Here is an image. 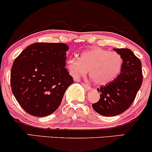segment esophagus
<instances>
[{
  "instance_id": "obj_1",
  "label": "esophagus",
  "mask_w": 152,
  "mask_h": 152,
  "mask_svg": "<svg viewBox=\"0 0 152 152\" xmlns=\"http://www.w3.org/2000/svg\"><path fill=\"white\" fill-rule=\"evenodd\" d=\"M81 85H82V86H83V87H85V88H86L87 90H91V87L90 86H88V85L86 84V83H82Z\"/></svg>"
}]
</instances>
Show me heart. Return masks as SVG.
Here are the masks:
<instances>
[{"instance_id":"b5f03b06","label":"heart","mask_w":152,"mask_h":152,"mask_svg":"<svg viewBox=\"0 0 152 152\" xmlns=\"http://www.w3.org/2000/svg\"><path fill=\"white\" fill-rule=\"evenodd\" d=\"M123 66V58L116 52H110L103 48H96L83 52L78 58L68 61V68L71 75L78 78L89 76L94 83L105 85L117 77Z\"/></svg>"}]
</instances>
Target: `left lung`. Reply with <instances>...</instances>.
I'll use <instances>...</instances> for the list:
<instances>
[{
  "mask_svg": "<svg viewBox=\"0 0 152 152\" xmlns=\"http://www.w3.org/2000/svg\"><path fill=\"white\" fill-rule=\"evenodd\" d=\"M123 58V66L117 77L97 88L99 102L92 104L94 111L105 116L124 112L132 105L143 81L142 63L129 48H114Z\"/></svg>",
  "mask_w": 152,
  "mask_h": 152,
  "instance_id": "1",
  "label": "left lung"
}]
</instances>
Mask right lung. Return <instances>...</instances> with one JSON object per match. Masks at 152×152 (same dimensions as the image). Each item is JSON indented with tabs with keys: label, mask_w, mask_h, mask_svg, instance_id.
I'll use <instances>...</instances> for the list:
<instances>
[{
	"label": "right lung",
	"mask_w": 152,
	"mask_h": 152,
	"mask_svg": "<svg viewBox=\"0 0 152 152\" xmlns=\"http://www.w3.org/2000/svg\"><path fill=\"white\" fill-rule=\"evenodd\" d=\"M69 48L62 43H35L15 59L10 71L12 92L28 114H53L74 83L65 68Z\"/></svg>",
	"instance_id": "1"
}]
</instances>
